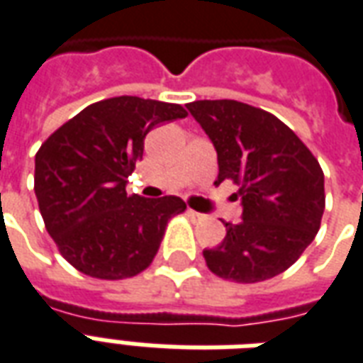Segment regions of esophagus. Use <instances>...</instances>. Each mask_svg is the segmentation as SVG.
<instances>
[{"instance_id":"esophagus-1","label":"esophagus","mask_w":363,"mask_h":363,"mask_svg":"<svg viewBox=\"0 0 363 363\" xmlns=\"http://www.w3.org/2000/svg\"><path fill=\"white\" fill-rule=\"evenodd\" d=\"M187 216L193 218V220H203L204 214H201V212L193 211V208H187Z\"/></svg>"}]
</instances>
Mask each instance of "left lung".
I'll return each mask as SVG.
<instances>
[{"instance_id": "obj_1", "label": "left lung", "mask_w": 363, "mask_h": 363, "mask_svg": "<svg viewBox=\"0 0 363 363\" xmlns=\"http://www.w3.org/2000/svg\"><path fill=\"white\" fill-rule=\"evenodd\" d=\"M218 152L220 185H239L243 222L225 223L216 249L203 250L212 274L258 283L283 274L314 241L325 208L323 170L287 124L233 99L187 105Z\"/></svg>"}]
</instances>
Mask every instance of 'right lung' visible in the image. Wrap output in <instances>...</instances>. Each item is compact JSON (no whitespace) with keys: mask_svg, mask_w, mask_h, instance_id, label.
Returning <instances> with one entry per match:
<instances>
[{"mask_svg":"<svg viewBox=\"0 0 363 363\" xmlns=\"http://www.w3.org/2000/svg\"><path fill=\"white\" fill-rule=\"evenodd\" d=\"M176 103L122 95L97 101L65 122L36 152L34 191L45 230L78 272L118 281L151 266L179 197L128 195L126 178L143 157L145 135L185 118Z\"/></svg>","mask_w":363,"mask_h":363,"instance_id":"obj_1","label":"right lung"}]
</instances>
